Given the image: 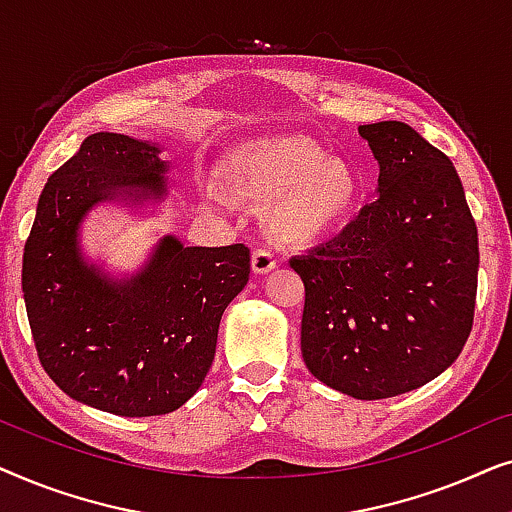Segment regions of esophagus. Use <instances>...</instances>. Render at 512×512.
Returning a JSON list of instances; mask_svg holds the SVG:
<instances>
[{
	"instance_id": "34e87169",
	"label": "esophagus",
	"mask_w": 512,
	"mask_h": 512,
	"mask_svg": "<svg viewBox=\"0 0 512 512\" xmlns=\"http://www.w3.org/2000/svg\"><path fill=\"white\" fill-rule=\"evenodd\" d=\"M277 268V258L272 254L270 249H256L254 256H251V270L256 272V275H268Z\"/></svg>"
}]
</instances>
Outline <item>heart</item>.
Instances as JSON below:
<instances>
[{
  "label": "heart",
  "mask_w": 512,
  "mask_h": 512,
  "mask_svg": "<svg viewBox=\"0 0 512 512\" xmlns=\"http://www.w3.org/2000/svg\"><path fill=\"white\" fill-rule=\"evenodd\" d=\"M226 177L237 191L270 198L275 235L300 247L340 233L363 200L359 172L298 135L244 139L230 151ZM207 195L221 205L230 200L216 184H209Z\"/></svg>",
  "instance_id": "1"
}]
</instances>
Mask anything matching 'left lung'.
<instances>
[{"mask_svg":"<svg viewBox=\"0 0 512 512\" xmlns=\"http://www.w3.org/2000/svg\"><path fill=\"white\" fill-rule=\"evenodd\" d=\"M380 165L377 200L338 237L293 256L300 352L319 382L361 401L424 387L473 326L478 228L452 160L408 123L359 125Z\"/></svg>","mask_w":512,"mask_h":512,"instance_id":"obj_1","label":"left lung"}]
</instances>
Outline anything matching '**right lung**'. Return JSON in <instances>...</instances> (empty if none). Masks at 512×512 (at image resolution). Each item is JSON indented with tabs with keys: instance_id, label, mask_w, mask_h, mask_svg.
Masks as SVG:
<instances>
[{
	"instance_id": "add662e5",
	"label": "right lung",
	"mask_w": 512,
	"mask_h": 512,
	"mask_svg": "<svg viewBox=\"0 0 512 512\" xmlns=\"http://www.w3.org/2000/svg\"><path fill=\"white\" fill-rule=\"evenodd\" d=\"M160 146L95 132L48 177L23 254V296L48 377L90 408L167 415L209 373L223 310L249 282V249L184 247L163 235L130 277L81 249V223L100 202L167 198Z\"/></svg>"
}]
</instances>
